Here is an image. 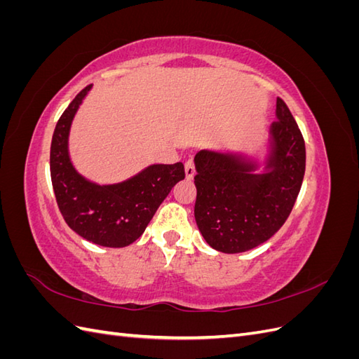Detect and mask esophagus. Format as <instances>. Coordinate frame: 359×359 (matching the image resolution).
<instances>
[{"mask_svg":"<svg viewBox=\"0 0 359 359\" xmlns=\"http://www.w3.org/2000/svg\"><path fill=\"white\" fill-rule=\"evenodd\" d=\"M186 177L187 180H191L194 177V161L191 158L186 161Z\"/></svg>","mask_w":359,"mask_h":359,"instance_id":"34e87169","label":"esophagus"}]
</instances>
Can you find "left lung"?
<instances>
[{"label":"left lung","instance_id":"1","mask_svg":"<svg viewBox=\"0 0 359 359\" xmlns=\"http://www.w3.org/2000/svg\"><path fill=\"white\" fill-rule=\"evenodd\" d=\"M271 136L268 173H250L253 165L211 151L194 157V219L205 241L222 253H243L268 241L295 205L306 172V144L280 97Z\"/></svg>","mask_w":359,"mask_h":359}]
</instances>
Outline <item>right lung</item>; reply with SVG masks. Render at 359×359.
<instances>
[{"label": "right lung", "instance_id": "obj_1", "mask_svg": "<svg viewBox=\"0 0 359 359\" xmlns=\"http://www.w3.org/2000/svg\"><path fill=\"white\" fill-rule=\"evenodd\" d=\"M91 85L74 97L60 116L50 144V180L62 219L86 241L126 247L144 233L172 187L186 177L181 161L153 165L115 186H97L72 166L67 140L72 119Z\"/></svg>", "mask_w": 359, "mask_h": 359}]
</instances>
